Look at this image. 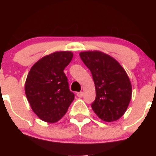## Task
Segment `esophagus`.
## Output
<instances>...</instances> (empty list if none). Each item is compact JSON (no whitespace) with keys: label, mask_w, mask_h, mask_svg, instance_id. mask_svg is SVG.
<instances>
[{"label":"esophagus","mask_w":156,"mask_h":156,"mask_svg":"<svg viewBox=\"0 0 156 156\" xmlns=\"http://www.w3.org/2000/svg\"><path fill=\"white\" fill-rule=\"evenodd\" d=\"M77 96H78V98H82V97L83 96V92H78V93H77Z\"/></svg>","instance_id":"34e87169"}]
</instances>
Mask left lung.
Segmentation results:
<instances>
[{
	"instance_id": "obj_1",
	"label": "left lung",
	"mask_w": 156,
	"mask_h": 156,
	"mask_svg": "<svg viewBox=\"0 0 156 156\" xmlns=\"http://www.w3.org/2000/svg\"><path fill=\"white\" fill-rule=\"evenodd\" d=\"M79 55L91 71L95 86L93 111L102 120H117L131 99V83L126 72L117 61L101 51L81 52Z\"/></svg>"
}]
</instances>
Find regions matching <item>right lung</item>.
Here are the masks:
<instances>
[{
  "mask_svg": "<svg viewBox=\"0 0 156 156\" xmlns=\"http://www.w3.org/2000/svg\"><path fill=\"white\" fill-rule=\"evenodd\" d=\"M73 56L72 52H55L36 62L28 73L25 92L32 110L42 120L58 122L74 100L64 73Z\"/></svg>",
  "mask_w": 156,
  "mask_h": 156,
  "instance_id": "obj_1",
  "label": "right lung"
}]
</instances>
